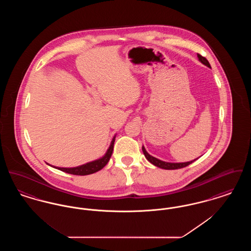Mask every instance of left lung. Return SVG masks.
I'll return each instance as SVG.
<instances>
[{
  "label": "left lung",
  "mask_w": 251,
  "mask_h": 251,
  "mask_svg": "<svg viewBox=\"0 0 251 251\" xmlns=\"http://www.w3.org/2000/svg\"><path fill=\"white\" fill-rule=\"evenodd\" d=\"M198 57H199V60L202 63L203 65L207 66L208 68H211V65H210V63L208 62V60L206 59L205 57H203L202 55L198 54ZM142 151H143L144 155H145V157L147 158V160H148L150 163H151V164L154 165L155 167H160V168H163V169H179V168H182V167L189 166L194 161L197 160V159H195V160H193V161L185 162V163H167V162L161 161V160L157 159L155 157L149 154L144 147H142Z\"/></svg>",
  "instance_id": "obj_1"
}]
</instances>
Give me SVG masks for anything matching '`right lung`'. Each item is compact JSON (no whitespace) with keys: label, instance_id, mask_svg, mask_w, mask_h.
<instances>
[{"label":"right lung","instance_id":"1","mask_svg":"<svg viewBox=\"0 0 251 251\" xmlns=\"http://www.w3.org/2000/svg\"><path fill=\"white\" fill-rule=\"evenodd\" d=\"M115 139H116V135L113 137L110 147L106 151V153L104 156H102L101 158L86 163L84 165H82L80 167H53L54 168H57L61 171H64L66 173L72 174V175H80V176H84V175H89V174H93L97 171L100 170L101 168L105 167L107 165L111 155L113 153V150H114V143H115Z\"/></svg>","mask_w":251,"mask_h":251}]
</instances>
